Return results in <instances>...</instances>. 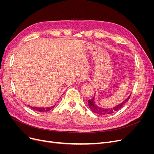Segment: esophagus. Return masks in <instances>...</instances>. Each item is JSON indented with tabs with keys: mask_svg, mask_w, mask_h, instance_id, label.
I'll return each instance as SVG.
<instances>
[{
	"mask_svg": "<svg viewBox=\"0 0 154 154\" xmlns=\"http://www.w3.org/2000/svg\"><path fill=\"white\" fill-rule=\"evenodd\" d=\"M87 80V77L85 75H82L78 78V82H84Z\"/></svg>",
	"mask_w": 154,
	"mask_h": 154,
	"instance_id": "obj_1",
	"label": "esophagus"
}]
</instances>
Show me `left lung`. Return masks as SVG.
Wrapping results in <instances>:
<instances>
[{"instance_id": "1", "label": "left lung", "mask_w": 154, "mask_h": 154, "mask_svg": "<svg viewBox=\"0 0 154 154\" xmlns=\"http://www.w3.org/2000/svg\"><path fill=\"white\" fill-rule=\"evenodd\" d=\"M130 95L124 101H123L122 103H120L119 105L113 107V108H111V109H103V108H101V107H100L98 106H97V105L95 104V102H94V97H93L92 99L88 100V106H89V108L91 109V110L93 112H95L99 115L105 116V115H107V114H110L114 113L115 112H116L122 108V107L125 105V103H127V101L129 100Z\"/></svg>"}]
</instances>
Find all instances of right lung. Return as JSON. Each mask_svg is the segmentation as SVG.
Instances as JSON below:
<instances>
[{
  "label": "right lung",
  "mask_w": 154,
  "mask_h": 154,
  "mask_svg": "<svg viewBox=\"0 0 154 154\" xmlns=\"http://www.w3.org/2000/svg\"><path fill=\"white\" fill-rule=\"evenodd\" d=\"M56 105V104H55ZM55 105L53 106H50V107H47V108H42V107H35V106H29L31 109H33V110H35L36 111H38V112H47V111H49L50 110L52 109L53 108H54Z\"/></svg>",
  "instance_id": "right-lung-1"
}]
</instances>
